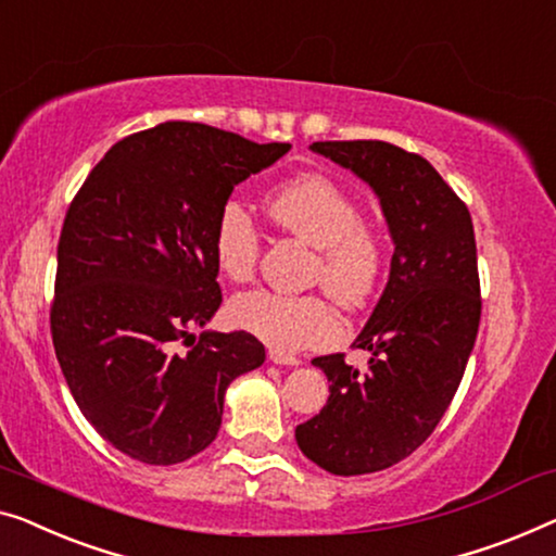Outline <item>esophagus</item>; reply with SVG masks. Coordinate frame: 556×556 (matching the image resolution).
Segmentation results:
<instances>
[{"label":"esophagus","instance_id":"1","mask_svg":"<svg viewBox=\"0 0 556 556\" xmlns=\"http://www.w3.org/2000/svg\"><path fill=\"white\" fill-rule=\"evenodd\" d=\"M268 358H270L276 366H298V364H301V358L288 356V353H280V351H270Z\"/></svg>","mask_w":556,"mask_h":556}]
</instances>
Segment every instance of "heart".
Returning <instances> with one entry per match:
<instances>
[{
  "label": "heart",
  "mask_w": 556,
  "mask_h": 556,
  "mask_svg": "<svg viewBox=\"0 0 556 556\" xmlns=\"http://www.w3.org/2000/svg\"><path fill=\"white\" fill-rule=\"evenodd\" d=\"M280 228L318 248L316 280L343 305H364L376 291L383 268L378 238L364 225L358 200L326 175H303L286 182L268 200ZM215 263L232 283L253 278L261 258V230L238 198L220 207L213 232ZM230 320L280 353L333 343L343 331L341 316L326 295H280L251 291L230 303Z\"/></svg>",
  "instance_id": "obj_1"
}]
</instances>
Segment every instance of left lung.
<instances>
[{
	"instance_id": "left-lung-1",
	"label": "left lung",
	"mask_w": 556,
	"mask_h": 556,
	"mask_svg": "<svg viewBox=\"0 0 556 556\" xmlns=\"http://www.w3.org/2000/svg\"><path fill=\"white\" fill-rule=\"evenodd\" d=\"M313 152L376 192L393 240L391 270L353 345L313 358L328 378L326 406L295 429L301 452L338 477L374 473L414 454L452 404L477 341V240L466 205L429 160L391 142H313Z\"/></svg>"
}]
</instances>
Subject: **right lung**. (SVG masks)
<instances>
[{
    "label": "right lung",
    "instance_id": "add662e5",
    "mask_svg": "<svg viewBox=\"0 0 556 556\" xmlns=\"http://www.w3.org/2000/svg\"><path fill=\"white\" fill-rule=\"evenodd\" d=\"M288 142L163 123L104 152L72 200L58 248L52 343L104 441L142 464H180L218 437L228 386L265 361L245 331H203L220 308L215 220L238 182ZM185 340L188 354L174 345Z\"/></svg>",
    "mask_w": 556,
    "mask_h": 556
}]
</instances>
